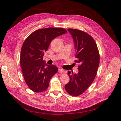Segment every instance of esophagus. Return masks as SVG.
<instances>
[{
    "instance_id": "esophagus-1",
    "label": "esophagus",
    "mask_w": 121,
    "mask_h": 121,
    "mask_svg": "<svg viewBox=\"0 0 121 121\" xmlns=\"http://www.w3.org/2000/svg\"><path fill=\"white\" fill-rule=\"evenodd\" d=\"M58 72H59V73H63V72H65V71H64V69H58Z\"/></svg>"
}]
</instances>
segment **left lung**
Returning <instances> with one entry per match:
<instances>
[{
	"mask_svg": "<svg viewBox=\"0 0 121 121\" xmlns=\"http://www.w3.org/2000/svg\"><path fill=\"white\" fill-rule=\"evenodd\" d=\"M73 39L75 57L78 64V73L69 71V83L65 85L66 91L72 96H78L84 92L96 77L99 63V55L93 38L84 31L68 29Z\"/></svg>",
	"mask_w": 121,
	"mask_h": 121,
	"instance_id": "left-lung-1",
	"label": "left lung"
}]
</instances>
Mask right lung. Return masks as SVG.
<instances>
[{
  "label": "right lung",
  "instance_id": "obj_1",
  "mask_svg": "<svg viewBox=\"0 0 121 121\" xmlns=\"http://www.w3.org/2000/svg\"><path fill=\"white\" fill-rule=\"evenodd\" d=\"M67 32L62 28L40 29L24 41L21 52V66L25 82L31 90L39 93L48 88L50 79L58 69L54 65H47L43 56L52 41Z\"/></svg>",
  "mask_w": 121,
  "mask_h": 121
}]
</instances>
